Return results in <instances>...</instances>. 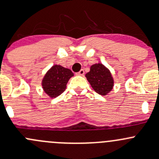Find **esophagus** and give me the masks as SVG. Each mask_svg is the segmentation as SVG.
I'll return each mask as SVG.
<instances>
[{
  "label": "esophagus",
  "instance_id": "esophagus-1",
  "mask_svg": "<svg viewBox=\"0 0 159 159\" xmlns=\"http://www.w3.org/2000/svg\"><path fill=\"white\" fill-rule=\"evenodd\" d=\"M76 75H79V76H83V75H84V70H83V69H81V71H80L79 72L77 73Z\"/></svg>",
  "mask_w": 159,
  "mask_h": 159
}]
</instances>
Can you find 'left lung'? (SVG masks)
Instances as JSON below:
<instances>
[{
    "mask_svg": "<svg viewBox=\"0 0 159 159\" xmlns=\"http://www.w3.org/2000/svg\"><path fill=\"white\" fill-rule=\"evenodd\" d=\"M92 88L101 95H107L112 91L114 81L111 72L106 66L98 63L91 66L89 72L85 75Z\"/></svg>",
    "mask_w": 159,
    "mask_h": 159,
    "instance_id": "left-lung-1",
    "label": "left lung"
}]
</instances>
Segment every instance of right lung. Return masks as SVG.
I'll return each mask as SVG.
<instances>
[{
  "instance_id": "1",
  "label": "right lung",
  "mask_w": 159,
  "mask_h": 159,
  "mask_svg": "<svg viewBox=\"0 0 159 159\" xmlns=\"http://www.w3.org/2000/svg\"><path fill=\"white\" fill-rule=\"evenodd\" d=\"M72 76L74 74L70 69L55 65L43 77L42 81L43 91L49 98H56L64 92L67 83Z\"/></svg>"
}]
</instances>
